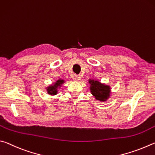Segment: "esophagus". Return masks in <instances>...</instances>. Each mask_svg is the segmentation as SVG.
I'll return each mask as SVG.
<instances>
[{
    "label": "esophagus",
    "instance_id": "obj_1",
    "mask_svg": "<svg viewBox=\"0 0 155 155\" xmlns=\"http://www.w3.org/2000/svg\"><path fill=\"white\" fill-rule=\"evenodd\" d=\"M81 80V77H80V75H75V81H80Z\"/></svg>",
    "mask_w": 155,
    "mask_h": 155
}]
</instances>
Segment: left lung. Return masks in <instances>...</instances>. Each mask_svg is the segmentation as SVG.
Returning a JSON list of instances; mask_svg holds the SVG:
<instances>
[{
  "label": "left lung",
  "instance_id": "1",
  "mask_svg": "<svg viewBox=\"0 0 155 155\" xmlns=\"http://www.w3.org/2000/svg\"><path fill=\"white\" fill-rule=\"evenodd\" d=\"M88 82L90 84V91L94 99L101 102H105L109 99L111 94L110 86L103 84L98 80L89 79Z\"/></svg>",
  "mask_w": 155,
  "mask_h": 155
}]
</instances>
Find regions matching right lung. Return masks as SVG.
<instances>
[{"instance_id":"1","label":"right lung","mask_w":155,"mask_h":155,"mask_svg":"<svg viewBox=\"0 0 155 155\" xmlns=\"http://www.w3.org/2000/svg\"><path fill=\"white\" fill-rule=\"evenodd\" d=\"M64 82L65 81L63 79L59 78V79L57 80L54 84H51L47 86L45 89L46 91H47L48 94H50L51 96L56 95V94H58V89L60 88H61L62 85L63 84Z\"/></svg>"}]
</instances>
